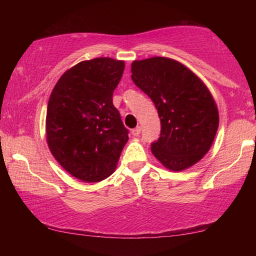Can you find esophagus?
<instances>
[{
  "instance_id": "obj_1",
  "label": "esophagus",
  "mask_w": 256,
  "mask_h": 256,
  "mask_svg": "<svg viewBox=\"0 0 256 256\" xmlns=\"http://www.w3.org/2000/svg\"><path fill=\"white\" fill-rule=\"evenodd\" d=\"M131 132H132V134H133L134 136H138V134H140V132H141V128L140 126H136V128H133Z\"/></svg>"
}]
</instances>
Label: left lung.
Returning <instances> with one entry per match:
<instances>
[{"label": "left lung", "mask_w": 256, "mask_h": 256, "mask_svg": "<svg viewBox=\"0 0 256 256\" xmlns=\"http://www.w3.org/2000/svg\"><path fill=\"white\" fill-rule=\"evenodd\" d=\"M132 80L148 94L158 110L160 136L151 151L167 170L193 166L210 150L219 125L218 108L196 74L175 60H134Z\"/></svg>", "instance_id": "1"}]
</instances>
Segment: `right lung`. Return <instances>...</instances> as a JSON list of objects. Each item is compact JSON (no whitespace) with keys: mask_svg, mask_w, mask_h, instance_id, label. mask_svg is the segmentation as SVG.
<instances>
[{"mask_svg":"<svg viewBox=\"0 0 256 256\" xmlns=\"http://www.w3.org/2000/svg\"><path fill=\"white\" fill-rule=\"evenodd\" d=\"M124 60H82L60 78L46 112V140L68 174L88 183L114 172L128 140L112 92L123 76Z\"/></svg>","mask_w":256,"mask_h":256,"instance_id":"1","label":"right lung"}]
</instances>
